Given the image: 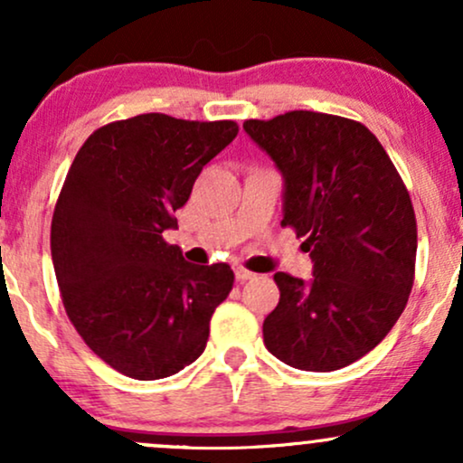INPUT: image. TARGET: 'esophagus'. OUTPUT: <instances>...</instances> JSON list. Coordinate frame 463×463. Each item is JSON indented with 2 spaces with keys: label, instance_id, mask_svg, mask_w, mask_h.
<instances>
[{
  "label": "esophagus",
  "instance_id": "34e87169",
  "mask_svg": "<svg viewBox=\"0 0 463 463\" xmlns=\"http://www.w3.org/2000/svg\"><path fill=\"white\" fill-rule=\"evenodd\" d=\"M235 276H237V280H241V283H243V280L254 279V276H257V274L250 272V269L243 268V265H237V268H235Z\"/></svg>",
  "mask_w": 463,
  "mask_h": 463
}]
</instances>
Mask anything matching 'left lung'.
Here are the masks:
<instances>
[{
    "instance_id": "1",
    "label": "left lung",
    "mask_w": 463,
    "mask_h": 463,
    "mask_svg": "<svg viewBox=\"0 0 463 463\" xmlns=\"http://www.w3.org/2000/svg\"><path fill=\"white\" fill-rule=\"evenodd\" d=\"M243 128L285 178V217L305 237L313 280L276 272L280 300L265 348L298 370L331 372L368 354L405 311L416 274L411 198L372 132L348 117L289 110Z\"/></svg>"
}]
</instances>
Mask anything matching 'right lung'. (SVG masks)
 <instances>
[{
  "mask_svg": "<svg viewBox=\"0 0 463 463\" xmlns=\"http://www.w3.org/2000/svg\"><path fill=\"white\" fill-rule=\"evenodd\" d=\"M237 132L231 119L137 115L95 130L69 167L50 237L62 305L84 344L130 379L194 364L231 294V265H191L163 232Z\"/></svg>",
  "mask_w": 463,
  "mask_h": 463,
  "instance_id": "1",
  "label": "right lung"
}]
</instances>
